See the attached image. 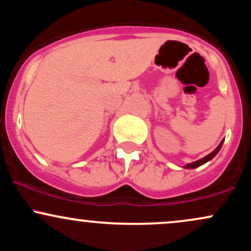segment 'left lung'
<instances>
[{
  "instance_id": "obj_1",
  "label": "left lung",
  "mask_w": 251,
  "mask_h": 251,
  "mask_svg": "<svg viewBox=\"0 0 251 251\" xmlns=\"http://www.w3.org/2000/svg\"><path fill=\"white\" fill-rule=\"evenodd\" d=\"M223 142H224V140H222L220 145H218L217 148H216V150H214V151H212L210 154L205 155V157L201 158V159H200V160H197V162H194V163L188 164V165H185V166H184V168H185V169H196V168H198V166H201V165H203V164H205L206 162H209V160H211L212 158H214L215 155L217 154L218 152H220L222 145H223Z\"/></svg>"
}]
</instances>
